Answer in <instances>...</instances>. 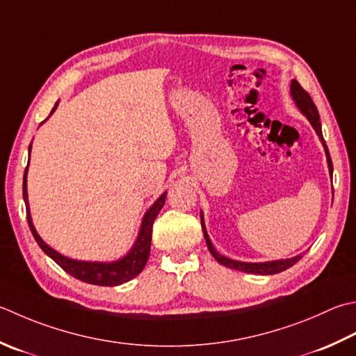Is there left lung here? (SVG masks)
<instances>
[{
	"label": "left lung",
	"instance_id": "left-lung-1",
	"mask_svg": "<svg viewBox=\"0 0 356 356\" xmlns=\"http://www.w3.org/2000/svg\"><path fill=\"white\" fill-rule=\"evenodd\" d=\"M290 95H291V99H293L298 109L301 111V114L305 115V118H307V120L310 122L313 129L316 131L319 140H321V143L324 146L325 157H327V165H329V172H330V176H332V174H333L332 159H330L329 149H327V145H325V140H324V137H323L321 122H319V113H318V109L315 106V103H313L309 92H305V90L302 89V86L299 85L296 80H291V83H290ZM200 222H202V229H204V236H205L208 250H210V253L213 254L214 259L218 261L219 264H222V266H225L227 268L239 270V271H243V273H253V275H275V273H281V271L290 268L291 266H295V264L302 257V253H301V254H298V256L289 257V259H277V261H267V262H242V261L229 259V257L216 252V248L213 247V242L210 239V236H208V233H207L204 214H202V211H200Z\"/></svg>",
	"mask_w": 356,
	"mask_h": 356
}]
</instances>
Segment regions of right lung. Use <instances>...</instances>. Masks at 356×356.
Segmentation results:
<instances>
[{"mask_svg": "<svg viewBox=\"0 0 356 356\" xmlns=\"http://www.w3.org/2000/svg\"><path fill=\"white\" fill-rule=\"evenodd\" d=\"M57 106H58V102L55 103V106L51 111L49 117L54 114V111L57 109ZM44 122H41V123H44ZM31 149H32V143L29 145V159H31ZM27 170H29V163H27V166H26L24 177H23V197H24V204H26L27 222H29V228H31L35 241H37L40 248L43 250V252L49 257H51V259L57 262L58 266L66 271V273L74 276L75 280H80L83 282L94 284V285H103V287H114V285L124 284L131 280H134L137 275H140V271L145 268L146 261H148L149 252H151L152 224H154L157 214L160 213V210H162V207L165 204L166 191L154 202V204L149 207V210L145 213L134 245L131 247L129 252L123 257H120V259H117V261H111V262L76 261V259H71V257L58 253L57 250H54L52 247H49L47 243L40 238L37 229H35L31 210H29V197H27Z\"/></svg>", "mask_w": 356, "mask_h": 356, "instance_id": "add662e5", "label": "right lung"}]
</instances>
